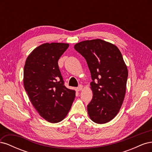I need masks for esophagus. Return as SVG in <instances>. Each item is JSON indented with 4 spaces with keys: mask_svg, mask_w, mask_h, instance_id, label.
<instances>
[{
    "mask_svg": "<svg viewBox=\"0 0 152 152\" xmlns=\"http://www.w3.org/2000/svg\"><path fill=\"white\" fill-rule=\"evenodd\" d=\"M82 88H83V86H82V85H79V86H78L77 87V91H81L82 89Z\"/></svg>",
    "mask_w": 152,
    "mask_h": 152,
    "instance_id": "obj_1",
    "label": "esophagus"
}]
</instances>
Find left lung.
Segmentation results:
<instances>
[{"label": "left lung", "instance_id": "left-lung-1", "mask_svg": "<svg viewBox=\"0 0 152 152\" xmlns=\"http://www.w3.org/2000/svg\"><path fill=\"white\" fill-rule=\"evenodd\" d=\"M74 48L86 59L93 80L89 116L95 123L108 122L118 113L126 94L128 70L122 55L116 45L102 39L82 41Z\"/></svg>", "mask_w": 152, "mask_h": 152}]
</instances>
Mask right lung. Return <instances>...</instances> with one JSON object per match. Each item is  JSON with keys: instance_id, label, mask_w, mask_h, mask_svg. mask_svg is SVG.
I'll return each mask as SVG.
<instances>
[{"instance_id": "right-lung-1", "label": "right lung", "mask_w": 152, "mask_h": 152, "mask_svg": "<svg viewBox=\"0 0 152 152\" xmlns=\"http://www.w3.org/2000/svg\"><path fill=\"white\" fill-rule=\"evenodd\" d=\"M69 47L65 43L39 45L26 58L23 84L40 115L50 123L61 122L70 111L75 91L64 85L58 60Z\"/></svg>"}]
</instances>
